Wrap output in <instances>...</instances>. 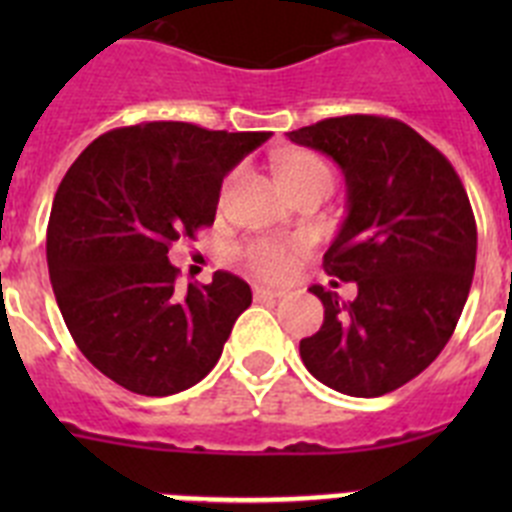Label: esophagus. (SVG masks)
<instances>
[{"label":"esophagus","instance_id":"1","mask_svg":"<svg viewBox=\"0 0 512 512\" xmlns=\"http://www.w3.org/2000/svg\"><path fill=\"white\" fill-rule=\"evenodd\" d=\"M253 295L256 297H282L284 289L269 287V284H253Z\"/></svg>","mask_w":512,"mask_h":512}]
</instances>
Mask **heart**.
Here are the masks:
<instances>
[{
    "label": "heart",
    "instance_id": "1",
    "mask_svg": "<svg viewBox=\"0 0 512 512\" xmlns=\"http://www.w3.org/2000/svg\"><path fill=\"white\" fill-rule=\"evenodd\" d=\"M279 176L284 184L302 182V179H312V176H328V166L312 153H289L279 164ZM300 251L297 243L287 241H256L246 248V261L253 271H259L264 277H287L292 266H295V256Z\"/></svg>",
    "mask_w": 512,
    "mask_h": 512
}]
</instances>
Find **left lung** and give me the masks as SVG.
I'll use <instances>...</instances> for the list:
<instances>
[{"instance_id":"8db88e82","label":"left lung","mask_w":512,"mask_h":512,"mask_svg":"<svg viewBox=\"0 0 512 512\" xmlns=\"http://www.w3.org/2000/svg\"><path fill=\"white\" fill-rule=\"evenodd\" d=\"M287 138L346 176V220L323 266L356 284L351 302L312 284L325 318L300 341L302 364L343 395H387L433 364L461 318L477 261L467 189L449 158L392 117H328Z\"/></svg>"}]
</instances>
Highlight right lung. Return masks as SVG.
I'll return each instance as SVG.
<instances>
[{
  "label": "right lung",
  "mask_w": 512,
  "mask_h": 512,
  "mask_svg": "<svg viewBox=\"0 0 512 512\" xmlns=\"http://www.w3.org/2000/svg\"><path fill=\"white\" fill-rule=\"evenodd\" d=\"M271 133L140 122L89 143L48 220L53 295L79 351L125 390L166 397L217 364L251 287L230 271L176 292L169 246L215 223L228 171Z\"/></svg>",
  "instance_id": "right-lung-1"
}]
</instances>
